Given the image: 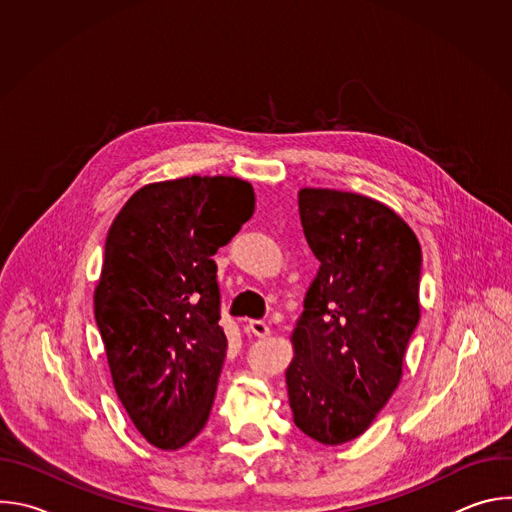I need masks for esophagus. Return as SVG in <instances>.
Listing matches in <instances>:
<instances>
[{"instance_id": "34e87169", "label": "esophagus", "mask_w": 512, "mask_h": 512, "mask_svg": "<svg viewBox=\"0 0 512 512\" xmlns=\"http://www.w3.org/2000/svg\"><path fill=\"white\" fill-rule=\"evenodd\" d=\"M249 332H251L253 336H257V338H267V336L271 334L269 326H267L265 322H259V320H251V322H249Z\"/></svg>"}]
</instances>
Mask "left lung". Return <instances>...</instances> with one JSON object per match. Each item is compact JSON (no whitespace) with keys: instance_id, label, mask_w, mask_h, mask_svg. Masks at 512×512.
<instances>
[{"instance_id":"8db88e82","label":"left lung","mask_w":512,"mask_h":512,"mask_svg":"<svg viewBox=\"0 0 512 512\" xmlns=\"http://www.w3.org/2000/svg\"><path fill=\"white\" fill-rule=\"evenodd\" d=\"M298 202L320 269L291 332L289 407L312 440L340 446L371 427L401 381L419 322L421 247L375 198L302 188Z\"/></svg>"}]
</instances>
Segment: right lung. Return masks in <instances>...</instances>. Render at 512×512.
Wrapping results in <instances>:
<instances>
[{"label":"right lung","instance_id":"obj_1","mask_svg":"<svg viewBox=\"0 0 512 512\" xmlns=\"http://www.w3.org/2000/svg\"><path fill=\"white\" fill-rule=\"evenodd\" d=\"M255 210L233 176L141 186L119 210L95 287V320L117 397L152 446L174 452L202 431L227 336L212 255Z\"/></svg>","mask_w":512,"mask_h":512}]
</instances>
